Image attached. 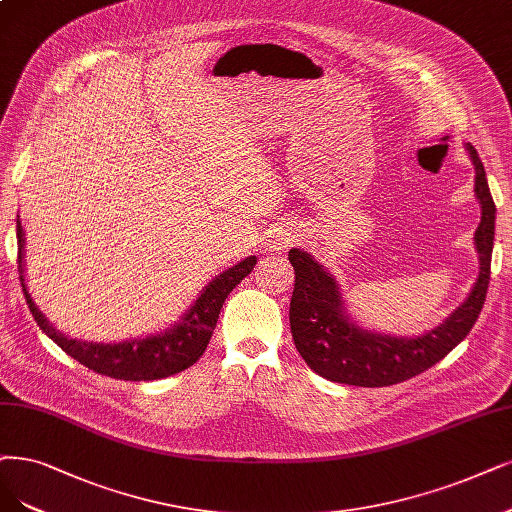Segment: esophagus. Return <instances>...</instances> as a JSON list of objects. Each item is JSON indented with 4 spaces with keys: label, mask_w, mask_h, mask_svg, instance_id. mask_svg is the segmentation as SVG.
I'll list each match as a JSON object with an SVG mask.
<instances>
[{
    "label": "esophagus",
    "mask_w": 512,
    "mask_h": 512,
    "mask_svg": "<svg viewBox=\"0 0 512 512\" xmlns=\"http://www.w3.org/2000/svg\"><path fill=\"white\" fill-rule=\"evenodd\" d=\"M295 240H297V230H293V227H289V225L276 227L274 234L270 236V249L282 251V249H287V246H291Z\"/></svg>",
    "instance_id": "obj_1"
}]
</instances>
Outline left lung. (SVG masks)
<instances>
[{
    "label": "left lung",
    "mask_w": 512,
    "mask_h": 512,
    "mask_svg": "<svg viewBox=\"0 0 512 512\" xmlns=\"http://www.w3.org/2000/svg\"><path fill=\"white\" fill-rule=\"evenodd\" d=\"M466 151L475 166V196L481 204V223L475 232L479 276L468 297L434 329L403 337L361 327L348 314L342 289L323 263H318L308 251H289V261L295 270L289 310L291 333L297 352L304 356L312 371L337 384L363 388L392 386L437 365L470 333L487 295L496 204L477 149L466 143Z\"/></svg>",
    "instance_id": "1"
}]
</instances>
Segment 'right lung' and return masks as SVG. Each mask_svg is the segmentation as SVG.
<instances>
[{"label": "right lung", "mask_w": 512, "mask_h": 512, "mask_svg": "<svg viewBox=\"0 0 512 512\" xmlns=\"http://www.w3.org/2000/svg\"><path fill=\"white\" fill-rule=\"evenodd\" d=\"M16 238H18V274H21V285L25 291V299L29 310L33 312L37 325L52 339V342L63 348L71 358L113 380L124 382H151L162 380V377L175 375L192 367L202 352L211 342L219 312L225 304V297L230 295L244 276H249L255 268L257 257L251 255L242 259L236 266L227 268L217 274L208 285L200 291L198 299L185 310V314L168 329L124 339V342H86V339H75L56 329L44 316L40 306L35 304L25 278V232L21 219H16Z\"/></svg>", "instance_id": "obj_1"}]
</instances>
